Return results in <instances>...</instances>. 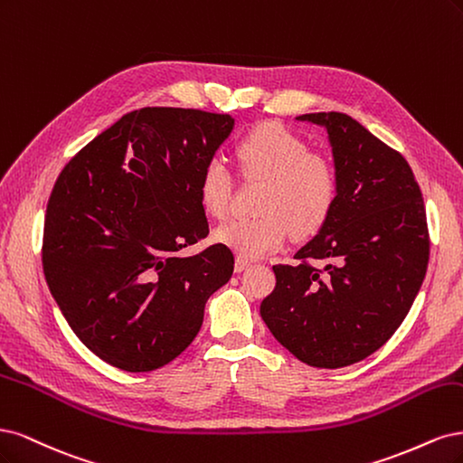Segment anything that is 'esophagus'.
<instances>
[{
	"label": "esophagus",
	"mask_w": 463,
	"mask_h": 463,
	"mask_svg": "<svg viewBox=\"0 0 463 463\" xmlns=\"http://www.w3.org/2000/svg\"><path fill=\"white\" fill-rule=\"evenodd\" d=\"M246 267H250V261L246 260V258H236V261H234V269L241 273V271H244Z\"/></svg>",
	"instance_id": "obj_1"
}]
</instances>
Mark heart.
Masks as SVG:
<instances>
[{"label":"heart","instance_id":"heart-1","mask_svg":"<svg viewBox=\"0 0 463 463\" xmlns=\"http://www.w3.org/2000/svg\"><path fill=\"white\" fill-rule=\"evenodd\" d=\"M238 167L246 178H263L256 217H234L215 231V238L241 258L277 251L292 231L306 238L331 217L340 176L335 161L280 123L265 121L246 130L234 146ZM198 198L205 213L225 217L232 198V178L219 159H210L198 178Z\"/></svg>","mask_w":463,"mask_h":463}]
</instances>
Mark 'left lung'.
Segmentation results:
<instances>
[{"label": "left lung", "instance_id": "1", "mask_svg": "<svg viewBox=\"0 0 463 463\" xmlns=\"http://www.w3.org/2000/svg\"><path fill=\"white\" fill-rule=\"evenodd\" d=\"M326 128L340 176L319 234L273 265L277 285L260 313L273 336L311 367L365 360L389 340L427 273V215L411 167L346 113L298 117Z\"/></svg>", "mask_w": 463, "mask_h": 463}]
</instances>
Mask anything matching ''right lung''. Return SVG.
Returning a JSON list of instances; mask_svg holds the SVG:
<instances>
[{"label":"right lung","instance_id":"right-lung-1","mask_svg":"<svg viewBox=\"0 0 463 463\" xmlns=\"http://www.w3.org/2000/svg\"><path fill=\"white\" fill-rule=\"evenodd\" d=\"M232 125L227 113L142 108L57 176L43 275L74 335L106 364L130 373L167 365L196 338L207 298L229 282L225 244L190 258L178 251L210 234L198 178Z\"/></svg>","mask_w":463,"mask_h":463}]
</instances>
